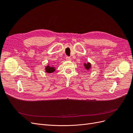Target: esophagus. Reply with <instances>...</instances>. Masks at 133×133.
<instances>
[{
  "label": "esophagus",
  "mask_w": 133,
  "mask_h": 133,
  "mask_svg": "<svg viewBox=\"0 0 133 133\" xmlns=\"http://www.w3.org/2000/svg\"><path fill=\"white\" fill-rule=\"evenodd\" d=\"M65 59H66V60H67V61H70V60H71V58L69 57H66Z\"/></svg>",
  "instance_id": "esophagus-1"
}]
</instances>
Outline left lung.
<instances>
[{
  "label": "left lung",
  "mask_w": 133,
  "mask_h": 133,
  "mask_svg": "<svg viewBox=\"0 0 133 133\" xmlns=\"http://www.w3.org/2000/svg\"><path fill=\"white\" fill-rule=\"evenodd\" d=\"M84 65L85 66V68L86 69V70H89L90 68H91V64L90 63H84Z\"/></svg>",
  "instance_id": "left-lung-1"
}]
</instances>
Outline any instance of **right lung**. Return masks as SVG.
Listing matches in <instances>:
<instances>
[{
    "label": "right lung",
    "mask_w": 133,
    "mask_h": 133,
    "mask_svg": "<svg viewBox=\"0 0 133 133\" xmlns=\"http://www.w3.org/2000/svg\"><path fill=\"white\" fill-rule=\"evenodd\" d=\"M45 71L48 73H53V72L55 70V68L54 66H50L49 65H48L45 67Z\"/></svg>",
    "instance_id": "add662e5"
}]
</instances>
